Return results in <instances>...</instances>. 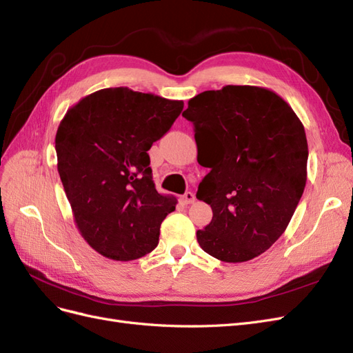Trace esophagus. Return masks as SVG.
<instances>
[{
	"instance_id": "34e87169",
	"label": "esophagus",
	"mask_w": 353,
	"mask_h": 353,
	"mask_svg": "<svg viewBox=\"0 0 353 353\" xmlns=\"http://www.w3.org/2000/svg\"><path fill=\"white\" fill-rule=\"evenodd\" d=\"M181 201H183L184 205H191V203L196 201V196L191 193V191H187L184 196H181Z\"/></svg>"
}]
</instances>
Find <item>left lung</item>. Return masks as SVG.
<instances>
[{"mask_svg":"<svg viewBox=\"0 0 353 353\" xmlns=\"http://www.w3.org/2000/svg\"><path fill=\"white\" fill-rule=\"evenodd\" d=\"M183 116L210 168L197 190L213 212L200 248L222 262L250 261L281 237L303 194L305 128L279 94L252 85L201 92Z\"/></svg>","mask_w":353,"mask_h":353,"instance_id":"obj_1","label":"left lung"}]
</instances>
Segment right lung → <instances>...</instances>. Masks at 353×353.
I'll use <instances>...</instances> for the list:
<instances>
[{"instance_id": "right-lung-1", "label": "right lung", "mask_w": 353, "mask_h": 353, "mask_svg": "<svg viewBox=\"0 0 353 353\" xmlns=\"http://www.w3.org/2000/svg\"><path fill=\"white\" fill-rule=\"evenodd\" d=\"M183 109L184 101L119 87L87 95L61 119V184L81 236L105 258L134 261L159 244L176 199L157 193L147 152Z\"/></svg>"}]
</instances>
